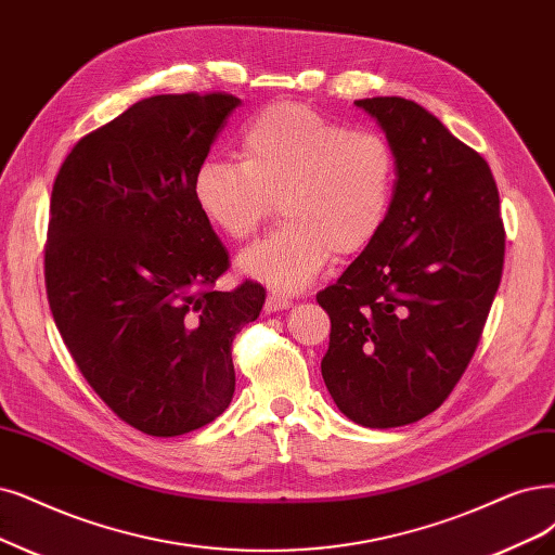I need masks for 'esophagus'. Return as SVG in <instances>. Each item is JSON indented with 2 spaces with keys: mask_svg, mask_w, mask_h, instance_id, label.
<instances>
[{
  "mask_svg": "<svg viewBox=\"0 0 555 555\" xmlns=\"http://www.w3.org/2000/svg\"><path fill=\"white\" fill-rule=\"evenodd\" d=\"M291 306H293L291 297H283V295H276V293L267 295V299H264V311L267 313H276V311H283V309H291Z\"/></svg>",
  "mask_w": 555,
  "mask_h": 555,
  "instance_id": "obj_1",
  "label": "esophagus"
}]
</instances>
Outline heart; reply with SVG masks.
<instances>
[{
  "label": "heart",
  "mask_w": 555,
  "mask_h": 555,
  "mask_svg": "<svg viewBox=\"0 0 555 555\" xmlns=\"http://www.w3.org/2000/svg\"><path fill=\"white\" fill-rule=\"evenodd\" d=\"M240 164L208 159L194 176L196 208L233 242L276 210L283 225L237 258L244 276L276 295L309 288L326 262L371 249L391 217L398 157L375 130H350L311 107L279 102L240 137Z\"/></svg>",
  "instance_id": "b5f03b06"
}]
</instances>
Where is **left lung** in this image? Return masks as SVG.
Masks as SVG:
<instances>
[{
    "instance_id": "obj_1",
    "label": "left lung",
    "mask_w": 555,
    "mask_h": 555,
    "mask_svg": "<svg viewBox=\"0 0 555 555\" xmlns=\"http://www.w3.org/2000/svg\"><path fill=\"white\" fill-rule=\"evenodd\" d=\"M398 157L391 217L371 249L318 293L330 313L322 377L363 427L433 414L480 343L505 258L489 164L404 98L357 100Z\"/></svg>"
}]
</instances>
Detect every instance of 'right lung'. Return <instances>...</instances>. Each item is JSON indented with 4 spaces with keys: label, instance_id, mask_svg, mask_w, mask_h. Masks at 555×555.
Masks as SVG:
<instances>
[{
    "label": "right lung",
    "instance_id": "add662e5",
    "mask_svg": "<svg viewBox=\"0 0 555 555\" xmlns=\"http://www.w3.org/2000/svg\"><path fill=\"white\" fill-rule=\"evenodd\" d=\"M240 105L231 93L153 95L81 137L54 178L46 291L79 373L151 437L215 421L235 391L233 338L264 288L217 291L229 251L194 176Z\"/></svg>",
    "mask_w": 555,
    "mask_h": 555
}]
</instances>
